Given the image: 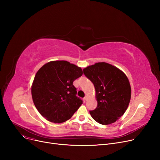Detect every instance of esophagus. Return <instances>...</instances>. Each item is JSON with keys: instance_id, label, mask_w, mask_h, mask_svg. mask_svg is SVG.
<instances>
[{"instance_id": "1", "label": "esophagus", "mask_w": 160, "mask_h": 160, "mask_svg": "<svg viewBox=\"0 0 160 160\" xmlns=\"http://www.w3.org/2000/svg\"><path fill=\"white\" fill-rule=\"evenodd\" d=\"M84 99H85V100H87L88 99V95H86L85 97H84Z\"/></svg>"}]
</instances>
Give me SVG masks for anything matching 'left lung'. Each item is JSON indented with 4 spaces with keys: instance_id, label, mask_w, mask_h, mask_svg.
<instances>
[{
    "instance_id": "8db88e82",
    "label": "left lung",
    "mask_w": 160,
    "mask_h": 160,
    "mask_svg": "<svg viewBox=\"0 0 160 160\" xmlns=\"http://www.w3.org/2000/svg\"><path fill=\"white\" fill-rule=\"evenodd\" d=\"M83 73L93 82L97 106L89 113L95 121L108 125L115 122L127 111L131 98L128 77L110 63L98 62L88 66Z\"/></svg>"
}]
</instances>
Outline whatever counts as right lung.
Returning <instances> with one entry per match:
<instances>
[{
	"label": "right lung",
	"mask_w": 160,
	"mask_h": 160,
	"mask_svg": "<svg viewBox=\"0 0 160 160\" xmlns=\"http://www.w3.org/2000/svg\"><path fill=\"white\" fill-rule=\"evenodd\" d=\"M81 67L69 62H49L38 71L32 82L33 104L47 121L62 123L71 118L83 103L76 96L73 82L80 77Z\"/></svg>",
	"instance_id": "obj_1"
}]
</instances>
